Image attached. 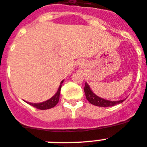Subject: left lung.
Segmentation results:
<instances>
[{
	"label": "left lung",
	"instance_id": "obj_1",
	"mask_svg": "<svg viewBox=\"0 0 147 147\" xmlns=\"http://www.w3.org/2000/svg\"><path fill=\"white\" fill-rule=\"evenodd\" d=\"M84 91L86 94V99L88 100L90 103L96 106H100V107H109V106H115L117 104L121 103L125 100H118V101H110V100H105L102 99L100 96H96L94 93H93L90 88V86L86 82L85 84V88H84Z\"/></svg>",
	"mask_w": 147,
	"mask_h": 147
}]
</instances>
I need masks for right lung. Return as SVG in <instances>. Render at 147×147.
Segmentation results:
<instances>
[{
  "mask_svg": "<svg viewBox=\"0 0 147 147\" xmlns=\"http://www.w3.org/2000/svg\"><path fill=\"white\" fill-rule=\"evenodd\" d=\"M63 81L62 80L61 82V84H60L59 87L58 91L54 94V96H52L51 99L46 100L45 102H39V103H32V102H27V103H29L30 105L32 106L33 107L36 108L38 109H41V110H45V109H51V108L54 107L56 104L58 103L59 100V96H60V90H61V83H63Z\"/></svg>",
  "mask_w": 147,
  "mask_h": 147,
  "instance_id": "add662e5",
  "label": "right lung"
}]
</instances>
